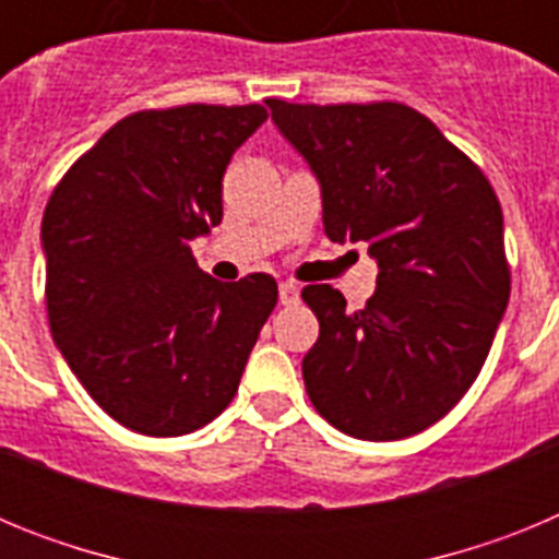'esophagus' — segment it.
Wrapping results in <instances>:
<instances>
[{"instance_id": "34e87169", "label": "esophagus", "mask_w": 559, "mask_h": 559, "mask_svg": "<svg viewBox=\"0 0 559 559\" xmlns=\"http://www.w3.org/2000/svg\"><path fill=\"white\" fill-rule=\"evenodd\" d=\"M280 302H283V305H296V302H299V285L280 283Z\"/></svg>"}]
</instances>
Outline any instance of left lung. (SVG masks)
<instances>
[{
  "label": "left lung",
  "mask_w": 559,
  "mask_h": 559,
  "mask_svg": "<svg viewBox=\"0 0 559 559\" xmlns=\"http://www.w3.org/2000/svg\"><path fill=\"white\" fill-rule=\"evenodd\" d=\"M265 103L322 185L330 240H364L380 269L364 310L333 285L302 290L319 319L310 403L355 439L426 431L473 386L510 302L496 190L412 106Z\"/></svg>",
  "instance_id": "obj_1"
}]
</instances>
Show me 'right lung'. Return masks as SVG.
<instances>
[{
	"mask_svg": "<svg viewBox=\"0 0 559 559\" xmlns=\"http://www.w3.org/2000/svg\"><path fill=\"white\" fill-rule=\"evenodd\" d=\"M265 117L260 103L145 108L49 195V330L92 400L131 431L181 437L218 417L274 310V276L218 283L190 249L224 218L226 165Z\"/></svg>",
	"mask_w": 559,
	"mask_h": 559,
	"instance_id": "1",
	"label": "right lung"
}]
</instances>
